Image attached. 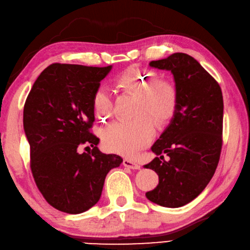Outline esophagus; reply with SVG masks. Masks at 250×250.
<instances>
[{"mask_svg": "<svg viewBox=\"0 0 250 250\" xmlns=\"http://www.w3.org/2000/svg\"><path fill=\"white\" fill-rule=\"evenodd\" d=\"M123 165L127 168H130V169H139V168H140V165L138 164V163L132 162V161L127 160V159H125L123 161Z\"/></svg>", "mask_w": 250, "mask_h": 250, "instance_id": "esophagus-1", "label": "esophagus"}]
</instances>
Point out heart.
Masks as SVG:
<instances>
[{
    "label": "heart",
    "mask_w": 250,
    "mask_h": 250,
    "mask_svg": "<svg viewBox=\"0 0 250 250\" xmlns=\"http://www.w3.org/2000/svg\"><path fill=\"white\" fill-rule=\"evenodd\" d=\"M120 87L137 96L135 118L116 120L105 127L103 134L104 146L109 151L131 156L145 147L154 134L152 121L163 125L174 116L178 106V89L171 80L160 79L155 71L131 68L119 79ZM93 108L100 120L112 114L113 100L108 86L99 85L93 95Z\"/></svg>",
    "instance_id": "1"
}]
</instances>
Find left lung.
<instances>
[{
	"mask_svg": "<svg viewBox=\"0 0 250 250\" xmlns=\"http://www.w3.org/2000/svg\"><path fill=\"white\" fill-rule=\"evenodd\" d=\"M149 64L174 75L178 106L151 147L156 155L167 154L169 160L162 155L145 165L159 175V185L146 196L157 205L177 208L200 195L216 171L222 147V91L217 81L187 54L175 53Z\"/></svg>",
	"mask_w": 250,
	"mask_h": 250,
	"instance_id": "obj_1",
	"label": "left lung"
}]
</instances>
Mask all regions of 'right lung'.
I'll return each instance as SVG.
<instances>
[{
	"mask_svg": "<svg viewBox=\"0 0 250 250\" xmlns=\"http://www.w3.org/2000/svg\"><path fill=\"white\" fill-rule=\"evenodd\" d=\"M111 69L53 63L39 75L25 100L23 129L34 181L60 211L75 215L93 207L106 174L123 162L119 155L100 152L99 138L90 132L94 91ZM83 144L93 149L80 155Z\"/></svg>",
	"mask_w": 250,
	"mask_h": 250,
	"instance_id": "add662e5",
	"label": "right lung"
}]
</instances>
